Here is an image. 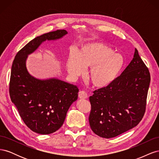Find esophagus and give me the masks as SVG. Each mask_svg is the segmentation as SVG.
Instances as JSON below:
<instances>
[{
    "mask_svg": "<svg viewBox=\"0 0 159 159\" xmlns=\"http://www.w3.org/2000/svg\"><path fill=\"white\" fill-rule=\"evenodd\" d=\"M78 97L80 99H87L88 94L84 91H81L78 93Z\"/></svg>",
    "mask_w": 159,
    "mask_h": 159,
    "instance_id": "1",
    "label": "esophagus"
}]
</instances>
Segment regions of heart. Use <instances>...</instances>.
I'll return each instance as SVG.
<instances>
[{
  "mask_svg": "<svg viewBox=\"0 0 159 159\" xmlns=\"http://www.w3.org/2000/svg\"><path fill=\"white\" fill-rule=\"evenodd\" d=\"M125 60L113 48L102 42H93L81 46L78 55L69 54L67 70L72 78L82 75L85 68H90L88 79L97 88H105L117 78L123 68Z\"/></svg>",
  "mask_w": 159,
  "mask_h": 159,
  "instance_id": "heart-1",
  "label": "heart"
}]
</instances>
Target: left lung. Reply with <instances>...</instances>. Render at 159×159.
<instances>
[{"label": "left lung", "mask_w": 159, "mask_h": 159, "mask_svg": "<svg viewBox=\"0 0 159 159\" xmlns=\"http://www.w3.org/2000/svg\"><path fill=\"white\" fill-rule=\"evenodd\" d=\"M151 75L137 50L112 84L89 97L90 127L103 138L117 137L137 126L145 112Z\"/></svg>", "instance_id": "8db88e82"}]
</instances>
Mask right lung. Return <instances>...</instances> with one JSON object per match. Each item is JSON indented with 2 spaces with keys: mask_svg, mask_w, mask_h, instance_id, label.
Wrapping results in <instances>:
<instances>
[{
  "mask_svg": "<svg viewBox=\"0 0 159 159\" xmlns=\"http://www.w3.org/2000/svg\"><path fill=\"white\" fill-rule=\"evenodd\" d=\"M67 34L65 30H57L35 38L17 53L12 65L9 84L11 101L26 126L38 134H50L61 127L70 105L78 99L79 89L56 78H34L28 73L26 61L28 55L43 42L57 40Z\"/></svg>",
  "mask_w": 159,
  "mask_h": 159,
  "instance_id": "1",
  "label": "right lung"
}]
</instances>
